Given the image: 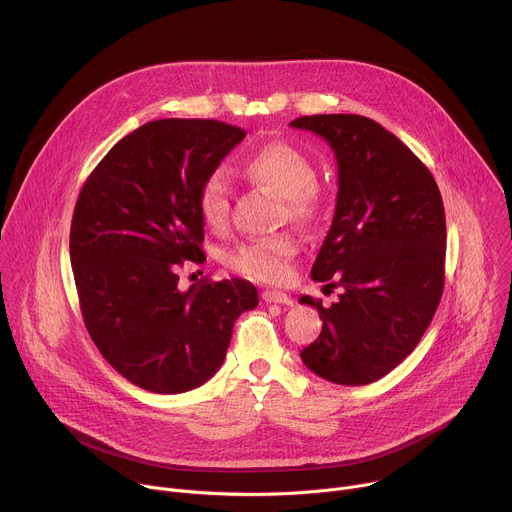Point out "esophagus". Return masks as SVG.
Returning <instances> with one entry per match:
<instances>
[{"label": "esophagus", "mask_w": 512, "mask_h": 512, "mask_svg": "<svg viewBox=\"0 0 512 512\" xmlns=\"http://www.w3.org/2000/svg\"><path fill=\"white\" fill-rule=\"evenodd\" d=\"M261 298H263L267 304H283V306H291V304H294V300H291L287 294H283V291H277V289H267V291H263Z\"/></svg>", "instance_id": "1"}]
</instances>
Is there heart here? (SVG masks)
I'll return each instance as SVG.
<instances>
[{
    "label": "heart",
    "mask_w": 512,
    "mask_h": 512,
    "mask_svg": "<svg viewBox=\"0 0 512 512\" xmlns=\"http://www.w3.org/2000/svg\"><path fill=\"white\" fill-rule=\"evenodd\" d=\"M245 176L283 198L285 210L296 221H306L316 208V168L312 160L287 141H273L255 150L243 164ZM229 186L221 172L208 174L198 188V212L212 231H223L229 223ZM296 255V241L289 235H273L237 247L229 267L253 281L279 283L289 275Z\"/></svg>",
    "instance_id": "obj_1"
}]
</instances>
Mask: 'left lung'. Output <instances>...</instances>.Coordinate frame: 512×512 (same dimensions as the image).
I'll return each mask as SVG.
<instances>
[{
    "label": "left lung",
    "mask_w": 512,
    "mask_h": 512,
    "mask_svg": "<svg viewBox=\"0 0 512 512\" xmlns=\"http://www.w3.org/2000/svg\"><path fill=\"white\" fill-rule=\"evenodd\" d=\"M289 125L324 137L338 164L336 210L312 279L342 294L330 308L300 298L324 322L300 356L330 383L369 385L413 352L442 300V194L407 145L369 117L312 115Z\"/></svg>",
    "instance_id": "obj_1"
}]
</instances>
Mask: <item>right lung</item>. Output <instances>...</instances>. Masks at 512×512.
Listing matches in <instances>:
<instances>
[{"mask_svg":"<svg viewBox=\"0 0 512 512\" xmlns=\"http://www.w3.org/2000/svg\"><path fill=\"white\" fill-rule=\"evenodd\" d=\"M245 137L216 119H158L121 141L87 178L70 225V263L85 326L129 383L176 395L206 383L235 320L259 302L245 279L178 289L200 265V182Z\"/></svg>","mask_w":512,"mask_h":512,"instance_id":"right-lung-1","label":"right lung"}]
</instances>
